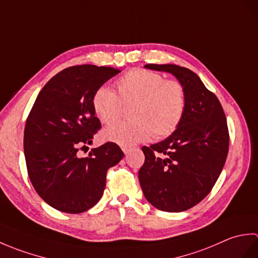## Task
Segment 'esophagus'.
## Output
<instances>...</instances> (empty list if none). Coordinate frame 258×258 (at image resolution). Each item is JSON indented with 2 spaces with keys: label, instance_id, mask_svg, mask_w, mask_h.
<instances>
[{
  "label": "esophagus",
  "instance_id": "34e87169",
  "mask_svg": "<svg viewBox=\"0 0 258 258\" xmlns=\"http://www.w3.org/2000/svg\"><path fill=\"white\" fill-rule=\"evenodd\" d=\"M122 150L124 152V154H128V153L132 151V147H131V146H122Z\"/></svg>",
  "mask_w": 258,
  "mask_h": 258
}]
</instances>
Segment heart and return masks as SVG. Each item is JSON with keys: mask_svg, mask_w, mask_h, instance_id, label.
<instances>
[{"mask_svg": "<svg viewBox=\"0 0 258 258\" xmlns=\"http://www.w3.org/2000/svg\"><path fill=\"white\" fill-rule=\"evenodd\" d=\"M117 94L106 86L93 96V109L101 122H114L131 105L127 122H116L103 131V139L123 146L151 138L164 139L180 125L186 109V91L177 80H166L153 71L135 69L116 82Z\"/></svg>", "mask_w": 258, "mask_h": 258, "instance_id": "b5f03b06", "label": "heart"}]
</instances>
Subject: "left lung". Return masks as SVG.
<instances>
[{
	"instance_id": "8db88e82",
	"label": "left lung",
	"mask_w": 258,
	"mask_h": 258,
	"mask_svg": "<svg viewBox=\"0 0 258 258\" xmlns=\"http://www.w3.org/2000/svg\"><path fill=\"white\" fill-rule=\"evenodd\" d=\"M172 73L185 87L182 123L166 140L143 146L145 162L139 178L144 196L157 210L177 213L204 200L225 164L229 135L226 116L216 95L193 71L175 64H146Z\"/></svg>"
}]
</instances>
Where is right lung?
<instances>
[{"label": "right lung", "instance_id": "right-lung-1", "mask_svg": "<svg viewBox=\"0 0 258 258\" xmlns=\"http://www.w3.org/2000/svg\"><path fill=\"white\" fill-rule=\"evenodd\" d=\"M117 69L76 65L65 69L38 93L24 128L27 174L41 199L57 211L83 213L101 200L106 172L124 153L112 142L79 157L81 146L92 143L101 128L93 109L97 89Z\"/></svg>", "mask_w": 258, "mask_h": 258}]
</instances>
